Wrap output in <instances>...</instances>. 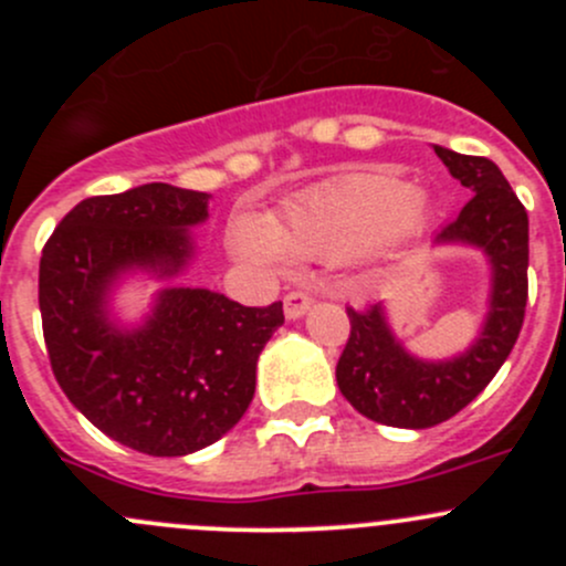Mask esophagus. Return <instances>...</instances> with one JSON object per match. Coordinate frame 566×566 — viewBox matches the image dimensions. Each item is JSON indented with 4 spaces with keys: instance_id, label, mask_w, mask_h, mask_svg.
Instances as JSON below:
<instances>
[{
    "instance_id": "34e87169",
    "label": "esophagus",
    "mask_w": 566,
    "mask_h": 566,
    "mask_svg": "<svg viewBox=\"0 0 566 566\" xmlns=\"http://www.w3.org/2000/svg\"><path fill=\"white\" fill-rule=\"evenodd\" d=\"M310 306H312V295L310 293H301V290H293V293L284 295V315H287L290 319L304 317Z\"/></svg>"
}]
</instances>
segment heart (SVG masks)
<instances>
[{"mask_svg": "<svg viewBox=\"0 0 566 566\" xmlns=\"http://www.w3.org/2000/svg\"><path fill=\"white\" fill-rule=\"evenodd\" d=\"M427 216V199L386 175H350L295 199L279 221L241 219L232 249L260 265H284L290 256L347 260Z\"/></svg>", "mask_w": 566, "mask_h": 566, "instance_id": "obj_1", "label": "heart"}]
</instances>
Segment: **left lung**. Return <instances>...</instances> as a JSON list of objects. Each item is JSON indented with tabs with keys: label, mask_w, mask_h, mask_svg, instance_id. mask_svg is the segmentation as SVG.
Segmentation results:
<instances>
[{
	"label": "left lung",
	"mask_w": 566,
	"mask_h": 566,
	"mask_svg": "<svg viewBox=\"0 0 566 566\" xmlns=\"http://www.w3.org/2000/svg\"><path fill=\"white\" fill-rule=\"evenodd\" d=\"M452 177L473 193L436 243H462L490 262V306L482 334L449 361H421L394 336L384 304L347 306L350 336L336 364L347 402L378 424L424 430L460 413L495 378L515 347L528 301V213L490 158L436 145Z\"/></svg>",
	"instance_id": "8db88e82"
}]
</instances>
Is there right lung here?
I'll list each match as a JSON object with an SVG mask.
<instances>
[{"label": "right lung", "mask_w": 566, "mask_h": 566, "mask_svg": "<svg viewBox=\"0 0 566 566\" xmlns=\"http://www.w3.org/2000/svg\"><path fill=\"white\" fill-rule=\"evenodd\" d=\"M208 199L169 182L82 199L40 256L38 301L56 384L101 432L153 458L199 452L241 421L256 358L284 323L282 301L241 306L202 287L161 290L136 328L108 317L123 273L172 279L188 265V227L208 219Z\"/></svg>", "instance_id": "add662e5"}]
</instances>
